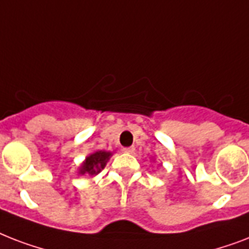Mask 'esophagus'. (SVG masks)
<instances>
[{
	"label": "esophagus",
	"mask_w": 249,
	"mask_h": 249,
	"mask_svg": "<svg viewBox=\"0 0 249 249\" xmlns=\"http://www.w3.org/2000/svg\"><path fill=\"white\" fill-rule=\"evenodd\" d=\"M134 150H136V148H134V146H129V147L123 148V151L126 152V154H133V152H134Z\"/></svg>",
	"instance_id": "34e87169"
}]
</instances>
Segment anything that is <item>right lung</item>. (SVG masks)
I'll use <instances>...</instances> for the list:
<instances>
[{
	"instance_id": "1",
	"label": "right lung",
	"mask_w": 249,
	"mask_h": 249,
	"mask_svg": "<svg viewBox=\"0 0 249 249\" xmlns=\"http://www.w3.org/2000/svg\"><path fill=\"white\" fill-rule=\"evenodd\" d=\"M109 156H111V152H94V154H91V155L86 158L85 163H84V165L81 166V169H80V173L89 174V176H94V174L99 173L101 169L105 168L107 160L109 159Z\"/></svg>"
}]
</instances>
